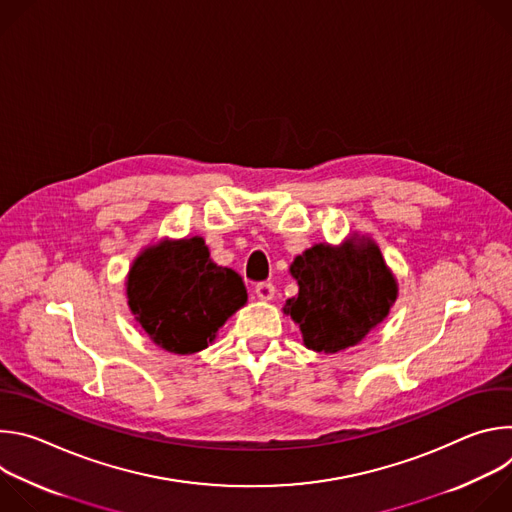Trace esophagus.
<instances>
[{
	"label": "esophagus",
	"instance_id": "obj_1",
	"mask_svg": "<svg viewBox=\"0 0 512 512\" xmlns=\"http://www.w3.org/2000/svg\"><path fill=\"white\" fill-rule=\"evenodd\" d=\"M255 296H257L261 302H271L273 296H275L273 283H267V281L257 283V285H255Z\"/></svg>",
	"mask_w": 512,
	"mask_h": 512
}]
</instances>
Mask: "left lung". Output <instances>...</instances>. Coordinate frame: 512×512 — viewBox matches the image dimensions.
<instances>
[{
	"instance_id": "1",
	"label": "left lung",
	"mask_w": 512,
	"mask_h": 512,
	"mask_svg": "<svg viewBox=\"0 0 512 512\" xmlns=\"http://www.w3.org/2000/svg\"><path fill=\"white\" fill-rule=\"evenodd\" d=\"M298 296L283 314L302 332L304 346L334 354L367 338L391 312L399 283L379 245L352 233L340 245L316 243L289 265Z\"/></svg>"
}]
</instances>
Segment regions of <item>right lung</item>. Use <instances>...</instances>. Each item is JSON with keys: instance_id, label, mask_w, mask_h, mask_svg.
Returning <instances> with one entry per match:
<instances>
[{"instance_id": "right-lung-1", "label": "right lung", "mask_w": 512, "mask_h": 512, "mask_svg": "<svg viewBox=\"0 0 512 512\" xmlns=\"http://www.w3.org/2000/svg\"><path fill=\"white\" fill-rule=\"evenodd\" d=\"M125 294L135 322L174 354L204 350L247 304L239 273L216 265L198 235L143 247L129 265Z\"/></svg>"}]
</instances>
